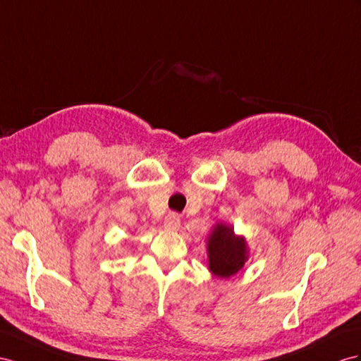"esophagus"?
<instances>
[{
  "label": "esophagus",
  "mask_w": 361,
  "mask_h": 361,
  "mask_svg": "<svg viewBox=\"0 0 361 361\" xmlns=\"http://www.w3.org/2000/svg\"><path fill=\"white\" fill-rule=\"evenodd\" d=\"M181 226V219L178 216V214H168L164 218V227L168 230H178Z\"/></svg>",
  "instance_id": "obj_1"
}]
</instances>
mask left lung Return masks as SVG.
I'll list each match as a JSON object with an SVG mask.
<instances>
[{
  "mask_svg": "<svg viewBox=\"0 0 361 361\" xmlns=\"http://www.w3.org/2000/svg\"><path fill=\"white\" fill-rule=\"evenodd\" d=\"M207 269L219 279H230L244 269L248 261V244L236 235L233 226L219 221L207 236Z\"/></svg>",
  "mask_w": 361,
  "mask_h": 361,
  "instance_id": "1",
  "label": "left lung"
}]
</instances>
